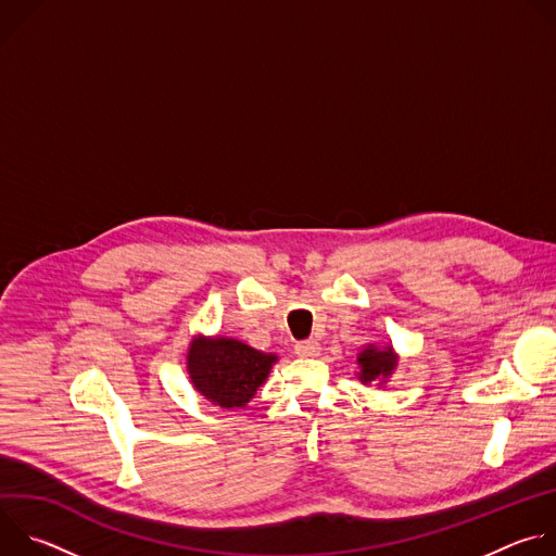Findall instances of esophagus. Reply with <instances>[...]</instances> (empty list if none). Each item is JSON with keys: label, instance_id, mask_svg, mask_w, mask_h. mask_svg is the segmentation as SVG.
Segmentation results:
<instances>
[{"label": "esophagus", "instance_id": "34e87169", "mask_svg": "<svg viewBox=\"0 0 556 556\" xmlns=\"http://www.w3.org/2000/svg\"><path fill=\"white\" fill-rule=\"evenodd\" d=\"M294 350H296V354H299V356L307 358V356H316V354H319L321 345H319V341H314V339H307V341H299Z\"/></svg>", "mask_w": 556, "mask_h": 556}]
</instances>
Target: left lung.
Returning <instances> with one entry per match:
<instances>
[{
    "label": "left lung",
    "mask_w": 556,
    "mask_h": 556,
    "mask_svg": "<svg viewBox=\"0 0 556 556\" xmlns=\"http://www.w3.org/2000/svg\"><path fill=\"white\" fill-rule=\"evenodd\" d=\"M358 365H361V380L369 382L380 378H387L391 374V369L395 367V356L391 352V348L387 350H378L374 345H369L367 350H363L358 354Z\"/></svg>",
    "instance_id": "8db88e82"
}]
</instances>
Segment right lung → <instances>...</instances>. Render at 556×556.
Returning <instances> with one entry per match:
<instances>
[{
    "instance_id": "obj_1",
    "label": "right lung",
    "mask_w": 556,
    "mask_h": 556,
    "mask_svg": "<svg viewBox=\"0 0 556 556\" xmlns=\"http://www.w3.org/2000/svg\"><path fill=\"white\" fill-rule=\"evenodd\" d=\"M273 354L235 339H195L189 348V374L195 389L213 405L247 407L268 378Z\"/></svg>"
}]
</instances>
